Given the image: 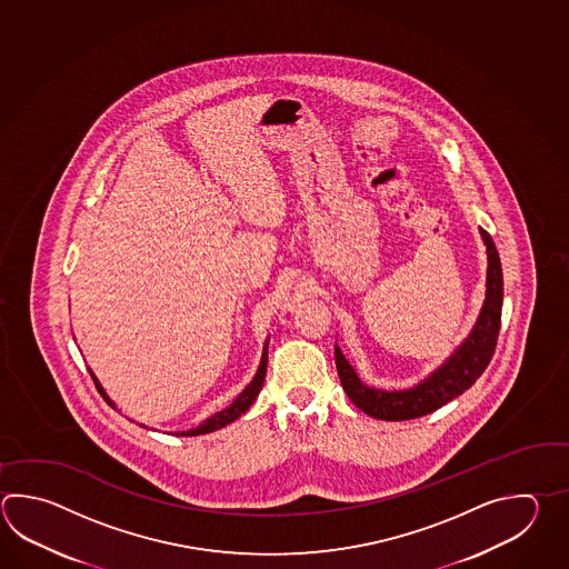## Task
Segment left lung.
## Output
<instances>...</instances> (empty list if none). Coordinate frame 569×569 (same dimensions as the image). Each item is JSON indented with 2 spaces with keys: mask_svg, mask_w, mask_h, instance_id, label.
Returning a JSON list of instances; mask_svg holds the SVG:
<instances>
[{
  "mask_svg": "<svg viewBox=\"0 0 569 569\" xmlns=\"http://www.w3.org/2000/svg\"><path fill=\"white\" fill-rule=\"evenodd\" d=\"M480 237L487 244L488 266L485 303L480 308L478 320L468 338H465V342L456 348L436 371L429 372L421 383L399 391L369 387L360 381L355 367L348 362L340 347H335L340 383L345 387L348 399L367 416L385 421H406L428 416L456 399L458 395L465 393L487 369L499 338L502 267L492 237L485 229H480Z\"/></svg>",
  "mask_w": 569,
  "mask_h": 569,
  "instance_id": "8db88e82",
  "label": "left lung"
}]
</instances>
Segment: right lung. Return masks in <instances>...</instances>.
Returning <instances> with one entry per match:
<instances>
[{"mask_svg":"<svg viewBox=\"0 0 569 569\" xmlns=\"http://www.w3.org/2000/svg\"><path fill=\"white\" fill-rule=\"evenodd\" d=\"M267 345H269V340H266V347H263V352H261V362H259V367H257L256 377H253V381L244 387L241 393L237 395V399L232 401L231 406L224 407L222 411H217L214 416H210L209 419H204L198 428L188 429V431H176V436H202V433H210V431H217V429L224 428V426H229L232 423L234 419L241 418L244 411L249 409V407L253 406V401H256L257 395L261 391V387H263V381H266V371H267ZM91 372V377H93L94 387L99 389V393L103 395L104 401L109 403V406L117 409L116 403L109 399V395L104 393L103 387L99 383V379L94 377V372L89 369ZM141 428H146L143 423H140Z\"/></svg>","mask_w":569,"mask_h":569,"instance_id":"right-lung-1","label":"right lung"}]
</instances>
